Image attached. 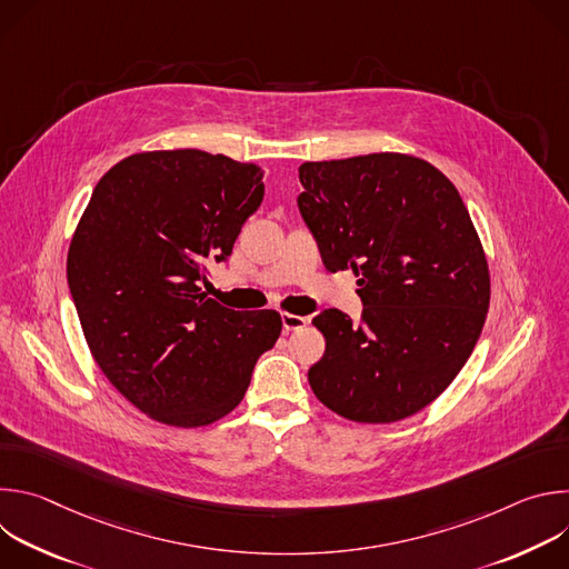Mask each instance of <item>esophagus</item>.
I'll list each match as a JSON object with an SVG mask.
<instances>
[{"label":"esophagus","mask_w":569,"mask_h":569,"mask_svg":"<svg viewBox=\"0 0 569 569\" xmlns=\"http://www.w3.org/2000/svg\"><path fill=\"white\" fill-rule=\"evenodd\" d=\"M281 323H283V331L290 333V331H299L303 329L308 323V317H301V315H292V312H283L281 315Z\"/></svg>","instance_id":"obj_1"}]
</instances>
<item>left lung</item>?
I'll use <instances>...</instances> for the list:
<instances>
[{
    "mask_svg": "<svg viewBox=\"0 0 569 569\" xmlns=\"http://www.w3.org/2000/svg\"><path fill=\"white\" fill-rule=\"evenodd\" d=\"M299 213L329 272L353 270L365 303L312 323L327 351L315 396L358 423H393L430 405L470 358L491 301L479 236L455 184L428 161L373 152L306 161Z\"/></svg>",
    "mask_w": 569,
    "mask_h": 569,
    "instance_id": "left-lung-1",
    "label": "left lung"
}]
</instances>
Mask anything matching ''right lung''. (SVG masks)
<instances>
[{"instance_id": "1", "label": "right lung", "mask_w": 569, "mask_h": 569, "mask_svg": "<svg viewBox=\"0 0 569 569\" xmlns=\"http://www.w3.org/2000/svg\"><path fill=\"white\" fill-rule=\"evenodd\" d=\"M263 191L261 167L224 154L137 152L99 180L76 227L67 281L90 351L159 423L229 415L281 336L277 310H231L198 286L207 263L227 261Z\"/></svg>"}]
</instances>
